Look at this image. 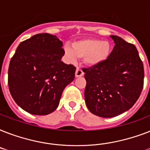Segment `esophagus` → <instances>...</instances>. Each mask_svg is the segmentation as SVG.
<instances>
[{
    "label": "esophagus",
    "mask_w": 150,
    "mask_h": 150,
    "mask_svg": "<svg viewBox=\"0 0 150 150\" xmlns=\"http://www.w3.org/2000/svg\"><path fill=\"white\" fill-rule=\"evenodd\" d=\"M84 75V72H83V71L79 68H77L76 71H75V77L79 78V77H82Z\"/></svg>",
    "instance_id": "obj_1"
}]
</instances>
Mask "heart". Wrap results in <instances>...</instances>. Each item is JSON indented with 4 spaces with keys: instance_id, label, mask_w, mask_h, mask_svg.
<instances>
[{
    "instance_id": "1",
    "label": "heart",
    "mask_w": 150,
    "mask_h": 150,
    "mask_svg": "<svg viewBox=\"0 0 150 150\" xmlns=\"http://www.w3.org/2000/svg\"><path fill=\"white\" fill-rule=\"evenodd\" d=\"M64 54L69 62H75L78 58L84 59L86 64L96 67L104 64L109 59L112 46L108 41L99 39L86 38L73 42L71 48L64 47Z\"/></svg>"
}]
</instances>
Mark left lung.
<instances>
[{
    "instance_id": "1",
    "label": "left lung",
    "mask_w": 150,
    "mask_h": 150,
    "mask_svg": "<svg viewBox=\"0 0 150 150\" xmlns=\"http://www.w3.org/2000/svg\"><path fill=\"white\" fill-rule=\"evenodd\" d=\"M114 47L109 59L96 67L83 68L85 100L92 114L113 117L129 110L143 88L144 68L135 45L110 36Z\"/></svg>"
}]
</instances>
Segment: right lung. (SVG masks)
Wrapping results in <instances>:
<instances>
[{"label":"right lung","instance_id":"add662e5","mask_svg":"<svg viewBox=\"0 0 150 150\" xmlns=\"http://www.w3.org/2000/svg\"><path fill=\"white\" fill-rule=\"evenodd\" d=\"M62 47L63 43L55 35L36 34L20 43L11 59V95L29 114L54 112L64 88L75 79V66L61 61L64 54Z\"/></svg>","mask_w":150,"mask_h":150}]
</instances>
